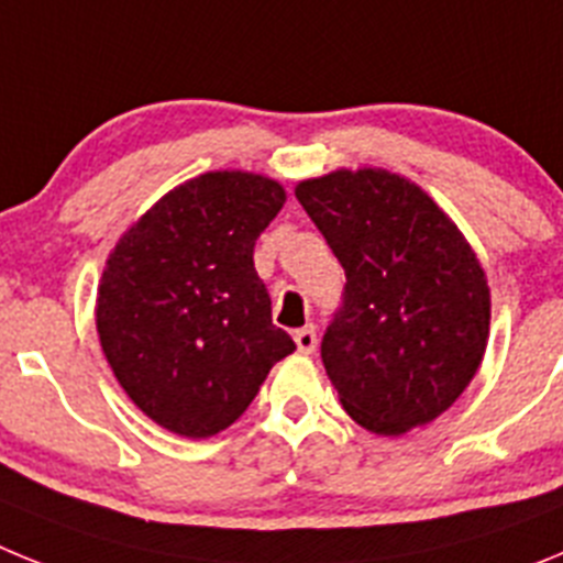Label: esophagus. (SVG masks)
I'll return each mask as SVG.
<instances>
[{"instance_id": "1", "label": "esophagus", "mask_w": 563, "mask_h": 563, "mask_svg": "<svg viewBox=\"0 0 563 563\" xmlns=\"http://www.w3.org/2000/svg\"><path fill=\"white\" fill-rule=\"evenodd\" d=\"M318 346V335H316V327H305V330L296 332V350L301 355H312Z\"/></svg>"}]
</instances>
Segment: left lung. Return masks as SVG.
Masks as SVG:
<instances>
[{
	"label": "left lung",
	"mask_w": 563,
	"mask_h": 563,
	"mask_svg": "<svg viewBox=\"0 0 563 563\" xmlns=\"http://www.w3.org/2000/svg\"><path fill=\"white\" fill-rule=\"evenodd\" d=\"M346 273L321 361L346 415L400 437L437 420L474 380L490 335V287L474 247L417 183L335 168L296 186Z\"/></svg>",
	"instance_id": "obj_1"
}]
</instances>
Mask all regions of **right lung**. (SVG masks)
Listing matches in <instances>:
<instances>
[{
	"label": "right lung",
	"instance_id": "obj_1",
	"mask_svg": "<svg viewBox=\"0 0 563 563\" xmlns=\"http://www.w3.org/2000/svg\"><path fill=\"white\" fill-rule=\"evenodd\" d=\"M287 194L265 174L206 172L118 239L96 298L101 350L129 400L188 440L220 434L296 350L253 267Z\"/></svg>",
	"mask_w": 563,
	"mask_h": 563
}]
</instances>
